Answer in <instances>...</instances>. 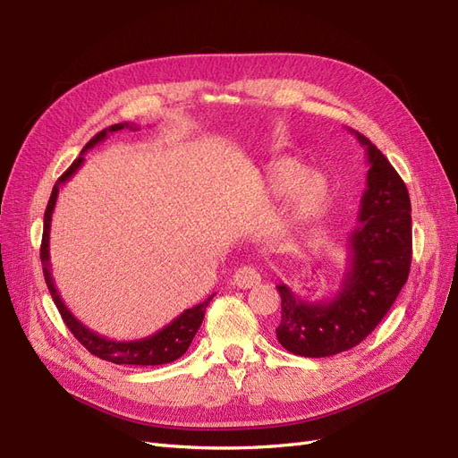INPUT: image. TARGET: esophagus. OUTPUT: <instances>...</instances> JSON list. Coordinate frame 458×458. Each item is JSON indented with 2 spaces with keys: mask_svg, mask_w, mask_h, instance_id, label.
I'll use <instances>...</instances> for the list:
<instances>
[{
  "mask_svg": "<svg viewBox=\"0 0 458 458\" xmlns=\"http://www.w3.org/2000/svg\"><path fill=\"white\" fill-rule=\"evenodd\" d=\"M259 281H261L259 273L254 267H248V266L237 269L233 275V284L237 288H252L259 284Z\"/></svg>",
  "mask_w": 458,
  "mask_h": 458,
  "instance_id": "34e87169",
  "label": "esophagus"
}]
</instances>
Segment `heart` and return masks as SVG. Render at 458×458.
<instances>
[{
	"label": "heart",
	"mask_w": 458,
	"mask_h": 458,
	"mask_svg": "<svg viewBox=\"0 0 458 458\" xmlns=\"http://www.w3.org/2000/svg\"><path fill=\"white\" fill-rule=\"evenodd\" d=\"M266 189L284 197V221L290 227H308L323 217L330 202V187L321 174L308 172L294 158H276L267 165Z\"/></svg>",
	"instance_id": "b5f03b06"
}]
</instances>
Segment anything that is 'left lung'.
I'll list each match as a JSON object with an SVG mask.
<instances>
[{
    "instance_id": "1",
    "label": "left lung",
    "mask_w": 458,
    "mask_h": 458,
    "mask_svg": "<svg viewBox=\"0 0 458 458\" xmlns=\"http://www.w3.org/2000/svg\"><path fill=\"white\" fill-rule=\"evenodd\" d=\"M367 189L359 225L348 234V271L335 298L303 301L279 284L281 323L276 340L290 353L328 357L352 350L377 328L407 283L412 258L411 199L403 179L365 135Z\"/></svg>"
}]
</instances>
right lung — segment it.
I'll list each match as a JSON object with an SVG mask.
<instances>
[{
    "label": "right lung",
    "mask_w": 458,
    "mask_h": 458,
    "mask_svg": "<svg viewBox=\"0 0 458 458\" xmlns=\"http://www.w3.org/2000/svg\"><path fill=\"white\" fill-rule=\"evenodd\" d=\"M120 130H140L135 126V123H114V126H110L103 131L97 133L93 140L84 147L81 150V155L72 162L71 168H68L59 179L57 183H55L53 191H51V197L46 208V216H44V239H41V248H39V258H41V266H44V276H46V283L47 288L51 293V298L55 301V306H57L63 321L66 323L68 330L72 332L74 338L84 345V348L93 353L95 357L105 359V361L110 363H116V365H165V363H172L175 359L182 357L195 338V335L199 332L200 325H202V318H204V311L208 308V303L214 298V294L210 298H206L199 306L185 310L182 315L175 317L170 325H165L162 330L155 332V335H150L147 338L141 340H130V342H116V340H108L105 336H99L97 332L89 330L84 323H80L78 318L71 313L64 306V301L61 300L57 288H55L53 283V276H51V269H49V229H51V216L55 210V204H57V197H59V189L71 179L81 164H84V152L88 148H93L97 143L105 141L108 133H114Z\"/></svg>",
    "instance_id": "right-lung-1"
}]
</instances>
